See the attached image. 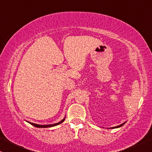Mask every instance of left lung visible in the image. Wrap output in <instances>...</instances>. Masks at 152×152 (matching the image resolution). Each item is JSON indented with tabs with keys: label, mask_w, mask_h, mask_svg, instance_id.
<instances>
[{
	"label": "left lung",
	"mask_w": 152,
	"mask_h": 152,
	"mask_svg": "<svg viewBox=\"0 0 152 152\" xmlns=\"http://www.w3.org/2000/svg\"><path fill=\"white\" fill-rule=\"evenodd\" d=\"M125 124V122H124V123H122V124H120V125H119V126H115V127H112L113 129H115V128H118V127H120V126H122V125H124V124Z\"/></svg>",
	"instance_id": "left-lung-1"
}]
</instances>
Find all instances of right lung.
Instances as JSON below:
<instances>
[{
	"instance_id": "add662e5",
	"label": "right lung",
	"mask_w": 152,
	"mask_h": 152,
	"mask_svg": "<svg viewBox=\"0 0 152 152\" xmlns=\"http://www.w3.org/2000/svg\"><path fill=\"white\" fill-rule=\"evenodd\" d=\"M64 120H65V118H64L63 120H61V121H60L58 122V123H56V124H48V125H41V124H34V123H32V122H30V123L32 124V125L36 126V127H39V128H47V127H51V126H57L58 124L62 123L64 121Z\"/></svg>"
}]
</instances>
